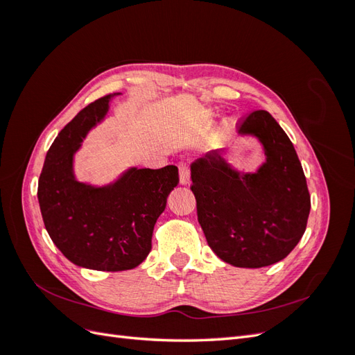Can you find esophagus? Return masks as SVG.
<instances>
[{
	"label": "esophagus",
	"instance_id": "esophagus-1",
	"mask_svg": "<svg viewBox=\"0 0 355 355\" xmlns=\"http://www.w3.org/2000/svg\"><path fill=\"white\" fill-rule=\"evenodd\" d=\"M179 184L180 185H188L189 184V170L187 163L179 164Z\"/></svg>",
	"mask_w": 355,
	"mask_h": 355
}]
</instances>
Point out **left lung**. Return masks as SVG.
<instances>
[{
	"label": "left lung",
	"mask_w": 355,
	"mask_h": 355,
	"mask_svg": "<svg viewBox=\"0 0 355 355\" xmlns=\"http://www.w3.org/2000/svg\"><path fill=\"white\" fill-rule=\"evenodd\" d=\"M240 136L261 144L265 161L254 171L235 168L214 149L191 164V189L210 249L239 268L283 261L306 228L311 198L293 144L274 116L254 111Z\"/></svg>",
	"instance_id": "1"
}]
</instances>
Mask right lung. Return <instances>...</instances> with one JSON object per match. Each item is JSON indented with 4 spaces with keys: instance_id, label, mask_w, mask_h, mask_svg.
<instances>
[{
    "instance_id": "1",
    "label": "right lung",
    "mask_w": 355,
    "mask_h": 355,
    "mask_svg": "<svg viewBox=\"0 0 355 355\" xmlns=\"http://www.w3.org/2000/svg\"><path fill=\"white\" fill-rule=\"evenodd\" d=\"M118 94L85 106L62 128L38 180V202L51 241L72 263L111 272L133 270L146 259L155 222L179 182L176 166L128 167L106 185L75 178V153Z\"/></svg>"
}]
</instances>
